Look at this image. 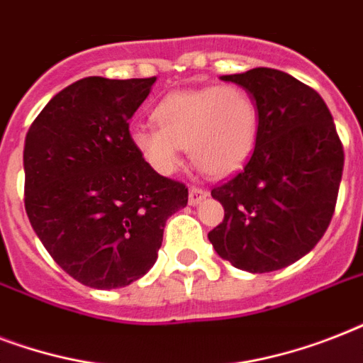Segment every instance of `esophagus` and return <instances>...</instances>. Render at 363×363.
Here are the masks:
<instances>
[{
  "instance_id": "34e87169",
  "label": "esophagus",
  "mask_w": 363,
  "mask_h": 363,
  "mask_svg": "<svg viewBox=\"0 0 363 363\" xmlns=\"http://www.w3.org/2000/svg\"><path fill=\"white\" fill-rule=\"evenodd\" d=\"M207 190L205 188H199V186H192L190 188V196H188V201H190V205H198L201 203L205 198H207Z\"/></svg>"
}]
</instances>
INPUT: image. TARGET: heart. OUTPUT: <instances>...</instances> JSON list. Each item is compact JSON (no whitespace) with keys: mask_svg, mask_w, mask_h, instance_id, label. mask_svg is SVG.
I'll return each instance as SVG.
<instances>
[{"mask_svg":"<svg viewBox=\"0 0 363 363\" xmlns=\"http://www.w3.org/2000/svg\"><path fill=\"white\" fill-rule=\"evenodd\" d=\"M152 125L131 130V145L154 171L171 175L181 148L211 177L241 169L259 130V109L248 90L235 84L179 90L165 96L152 113Z\"/></svg>","mask_w":363,"mask_h":363,"instance_id":"1","label":"heart"}]
</instances>
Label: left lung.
Here are the masks:
<instances>
[{
    "label": "left lung",
    "instance_id": "left-lung-1",
    "mask_svg": "<svg viewBox=\"0 0 363 363\" xmlns=\"http://www.w3.org/2000/svg\"><path fill=\"white\" fill-rule=\"evenodd\" d=\"M220 79L252 94L259 130L245 167L211 190L224 220L209 241L238 269H282L311 252L332 222L343 143L318 92L284 71L256 67Z\"/></svg>",
    "mask_w": 363,
    "mask_h": 363
}]
</instances>
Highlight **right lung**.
<instances>
[{
    "mask_svg": "<svg viewBox=\"0 0 363 363\" xmlns=\"http://www.w3.org/2000/svg\"><path fill=\"white\" fill-rule=\"evenodd\" d=\"M156 77H86L54 96L26 135L24 205L48 254L84 286L141 279L158 258L165 220L188 188L131 145L130 118Z\"/></svg>",
    "mask_w": 363,
    "mask_h": 363,
    "instance_id": "right-lung-1",
    "label": "right lung"
}]
</instances>
